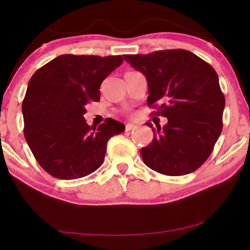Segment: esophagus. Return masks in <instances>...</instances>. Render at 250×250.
<instances>
[{"mask_svg":"<svg viewBox=\"0 0 250 250\" xmlns=\"http://www.w3.org/2000/svg\"><path fill=\"white\" fill-rule=\"evenodd\" d=\"M136 128V126L135 125H133V124H126L125 125V129L126 131H133V129H135Z\"/></svg>","mask_w":250,"mask_h":250,"instance_id":"obj_1","label":"esophagus"}]
</instances>
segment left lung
<instances>
[{"label":"left lung","instance_id":"8db88e82","mask_svg":"<svg viewBox=\"0 0 250 250\" xmlns=\"http://www.w3.org/2000/svg\"><path fill=\"white\" fill-rule=\"evenodd\" d=\"M148 81L146 104L168 123L152 127L153 140L141 149L145 164L164 175L180 176L199 168L213 152L223 128L225 98L216 71L190 51L162 50L124 54Z\"/></svg>","mask_w":250,"mask_h":250}]
</instances>
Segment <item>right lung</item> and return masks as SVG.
I'll return each mask as SVG.
<instances>
[{
  "label": "right lung",
  "instance_id": "right-lung-1",
  "mask_svg": "<svg viewBox=\"0 0 250 250\" xmlns=\"http://www.w3.org/2000/svg\"><path fill=\"white\" fill-rule=\"evenodd\" d=\"M122 56L62 54L35 71L22 101L23 135L42 168L57 179L75 180L102 165L108 140L125 131L107 118L91 127L86 104L100 100L101 83Z\"/></svg>",
  "mask_w": 250,
  "mask_h": 250
}]
</instances>
